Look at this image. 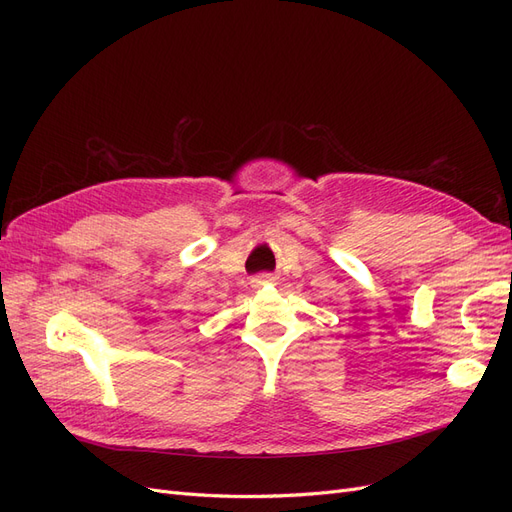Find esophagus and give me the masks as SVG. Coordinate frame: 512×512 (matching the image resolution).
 Masks as SVG:
<instances>
[{
  "label": "esophagus",
  "mask_w": 512,
  "mask_h": 512,
  "mask_svg": "<svg viewBox=\"0 0 512 512\" xmlns=\"http://www.w3.org/2000/svg\"><path fill=\"white\" fill-rule=\"evenodd\" d=\"M275 282V277L271 275V273H260V275H256V277H252V288L254 290H258V288H262V286H269V284H273Z\"/></svg>",
  "instance_id": "esophagus-1"
}]
</instances>
